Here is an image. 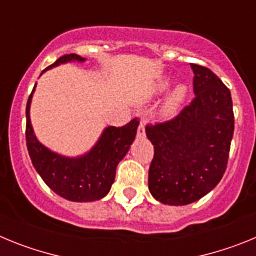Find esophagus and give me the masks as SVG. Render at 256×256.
<instances>
[{
  "instance_id": "34e87169",
  "label": "esophagus",
  "mask_w": 256,
  "mask_h": 256,
  "mask_svg": "<svg viewBox=\"0 0 256 256\" xmlns=\"http://www.w3.org/2000/svg\"><path fill=\"white\" fill-rule=\"evenodd\" d=\"M137 137H138V138H144V119H141V122H140L138 130H137Z\"/></svg>"
}]
</instances>
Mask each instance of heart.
Masks as SVG:
<instances>
[{"label": "heart", "instance_id": "1", "mask_svg": "<svg viewBox=\"0 0 256 256\" xmlns=\"http://www.w3.org/2000/svg\"><path fill=\"white\" fill-rule=\"evenodd\" d=\"M169 84H170V80L169 79H162L158 84H156L155 90H154V94H162V92H164L166 88L169 87ZM187 94V88L184 87L183 84L178 86L176 90H174L173 92L170 94V96L168 97V100H166V102H165L164 105V112L166 115H173L174 112H176V110L178 108V106L182 104V101L184 100V97H186Z\"/></svg>", "mask_w": 256, "mask_h": 256}]
</instances>
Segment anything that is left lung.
Listing matches in <instances>:
<instances>
[{
    "label": "left lung",
    "mask_w": 256,
    "mask_h": 256,
    "mask_svg": "<svg viewBox=\"0 0 256 256\" xmlns=\"http://www.w3.org/2000/svg\"><path fill=\"white\" fill-rule=\"evenodd\" d=\"M195 97L173 119L148 124L154 144L151 195L162 204L187 205L205 196L227 168L234 115L230 91L212 70L191 64Z\"/></svg>",
    "instance_id": "left-lung-1"
}]
</instances>
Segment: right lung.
<instances>
[{
	"label": "right lung",
	"mask_w": 256,
	"mask_h": 256,
	"mask_svg": "<svg viewBox=\"0 0 256 256\" xmlns=\"http://www.w3.org/2000/svg\"><path fill=\"white\" fill-rule=\"evenodd\" d=\"M70 60L84 61V58L76 54L64 55L47 66L44 72ZM33 91L26 102V140L29 156L36 170L52 191L66 200L94 201L102 198L112 188L116 165L128 152L134 140L140 123L138 118H134L123 126L106 128L100 141L87 155L74 159L64 158L47 150L36 138L29 119Z\"/></svg>",
	"instance_id": "obj_1"
}]
</instances>
